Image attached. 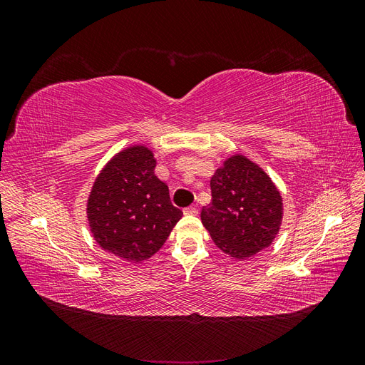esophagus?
<instances>
[{
	"instance_id": "1",
	"label": "esophagus",
	"mask_w": 365,
	"mask_h": 365,
	"mask_svg": "<svg viewBox=\"0 0 365 365\" xmlns=\"http://www.w3.org/2000/svg\"><path fill=\"white\" fill-rule=\"evenodd\" d=\"M184 215H187V216H196L197 215V208L187 207V208H184Z\"/></svg>"
}]
</instances>
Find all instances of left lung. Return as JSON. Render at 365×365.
Returning a JSON list of instances; mask_svg holds the SVG:
<instances>
[{"mask_svg":"<svg viewBox=\"0 0 365 365\" xmlns=\"http://www.w3.org/2000/svg\"><path fill=\"white\" fill-rule=\"evenodd\" d=\"M212 202L202 208V225L219 250L248 259L268 248L283 219L277 187L259 164L236 153L210 180Z\"/></svg>","mask_w":365,"mask_h":365,"instance_id":"obj_1","label":"left lung"}]
</instances>
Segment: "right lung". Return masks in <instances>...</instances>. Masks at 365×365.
<instances>
[{"mask_svg":"<svg viewBox=\"0 0 365 365\" xmlns=\"http://www.w3.org/2000/svg\"><path fill=\"white\" fill-rule=\"evenodd\" d=\"M153 152L134 145L109 160L86 201V217L102 250L140 263L160 251L182 212L155 175Z\"/></svg>","mask_w":365,"mask_h":365,"instance_id":"add662e5","label":"right lung"}]
</instances>
